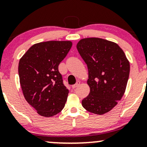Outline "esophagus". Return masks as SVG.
<instances>
[{
  "label": "esophagus",
  "instance_id": "34e87169",
  "mask_svg": "<svg viewBox=\"0 0 147 147\" xmlns=\"http://www.w3.org/2000/svg\"><path fill=\"white\" fill-rule=\"evenodd\" d=\"M80 81H77L76 83H75V84H74V85H73V86H72V88H77V87L80 86Z\"/></svg>",
  "mask_w": 147,
  "mask_h": 147
}]
</instances>
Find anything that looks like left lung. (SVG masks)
Listing matches in <instances>:
<instances>
[{"label":"left lung","instance_id":"obj_1","mask_svg":"<svg viewBox=\"0 0 147 147\" xmlns=\"http://www.w3.org/2000/svg\"><path fill=\"white\" fill-rule=\"evenodd\" d=\"M76 48L88 66L90 88L82 106L95 114L107 113L123 95L130 74L129 61L117 44L105 39H81Z\"/></svg>","mask_w":147,"mask_h":147}]
</instances>
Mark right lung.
<instances>
[{"instance_id": "obj_1", "label": "right lung", "mask_w": 147, "mask_h": 147, "mask_svg": "<svg viewBox=\"0 0 147 147\" xmlns=\"http://www.w3.org/2000/svg\"><path fill=\"white\" fill-rule=\"evenodd\" d=\"M71 46V41L39 42L20 59L18 72L24 96L40 116H55L64 107L69 90L58 67Z\"/></svg>"}]
</instances>
